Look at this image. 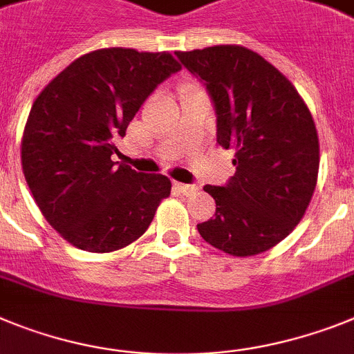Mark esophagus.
Masks as SVG:
<instances>
[{
  "mask_svg": "<svg viewBox=\"0 0 354 354\" xmlns=\"http://www.w3.org/2000/svg\"><path fill=\"white\" fill-rule=\"evenodd\" d=\"M173 187L178 190V192H180V194H183V196H192L198 192V187L196 185H187V183H178V181H174Z\"/></svg>",
  "mask_w": 354,
  "mask_h": 354,
  "instance_id": "esophagus-1",
  "label": "esophagus"
}]
</instances>
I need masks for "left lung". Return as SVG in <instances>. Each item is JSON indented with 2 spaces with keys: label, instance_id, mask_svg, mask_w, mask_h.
Instances as JSON below:
<instances>
[{
  "label": "left lung",
  "instance_id": "8db88e82",
  "mask_svg": "<svg viewBox=\"0 0 354 354\" xmlns=\"http://www.w3.org/2000/svg\"><path fill=\"white\" fill-rule=\"evenodd\" d=\"M181 66L208 91L217 144L235 149V174L207 185L214 219L199 235L233 257L270 250L296 228L319 173V137L296 87L266 58L242 46L176 51Z\"/></svg>",
  "mask_w": 354,
  "mask_h": 354
}]
</instances>
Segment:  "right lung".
I'll return each mask as SVG.
<instances>
[{"mask_svg":"<svg viewBox=\"0 0 354 354\" xmlns=\"http://www.w3.org/2000/svg\"><path fill=\"white\" fill-rule=\"evenodd\" d=\"M180 69L165 51L97 49L37 96L21 142L23 173L46 221L78 250L131 244L171 194L167 176L137 173L112 155L147 96Z\"/></svg>","mask_w":354,"mask_h":354,"instance_id":"add662e5","label":"right lung"}]
</instances>
